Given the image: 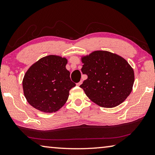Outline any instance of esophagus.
<instances>
[{"mask_svg": "<svg viewBox=\"0 0 155 155\" xmlns=\"http://www.w3.org/2000/svg\"><path fill=\"white\" fill-rule=\"evenodd\" d=\"M82 83H83V81L81 80V81H79V82H78V83H77V86H80V85H81V84H82Z\"/></svg>", "mask_w": 155, "mask_h": 155, "instance_id": "1", "label": "esophagus"}]
</instances>
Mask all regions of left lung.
Segmentation results:
<instances>
[{"label": "left lung", "instance_id": "left-lung-1", "mask_svg": "<svg viewBox=\"0 0 155 155\" xmlns=\"http://www.w3.org/2000/svg\"><path fill=\"white\" fill-rule=\"evenodd\" d=\"M81 72L87 75L80 87L94 103L113 108L130 95L134 84L133 68L118 54L96 51L81 57Z\"/></svg>", "mask_w": 155, "mask_h": 155}]
</instances>
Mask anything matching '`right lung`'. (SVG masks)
<instances>
[{
  "instance_id": "1",
  "label": "right lung",
  "mask_w": 155,
  "mask_h": 155,
  "mask_svg": "<svg viewBox=\"0 0 155 155\" xmlns=\"http://www.w3.org/2000/svg\"><path fill=\"white\" fill-rule=\"evenodd\" d=\"M68 60L58 55L44 57L31 65L22 80L24 95L28 103L44 113L59 110L68 101L76 84L65 68Z\"/></svg>"
}]
</instances>
